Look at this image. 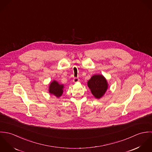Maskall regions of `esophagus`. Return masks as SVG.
Masks as SVG:
<instances>
[{"label":"esophagus","mask_w":152,"mask_h":152,"mask_svg":"<svg viewBox=\"0 0 152 152\" xmlns=\"http://www.w3.org/2000/svg\"><path fill=\"white\" fill-rule=\"evenodd\" d=\"M80 81V80H79V78H78V77H75L74 79H73V81L74 82V83H77V82H78Z\"/></svg>","instance_id":"obj_1"}]
</instances>
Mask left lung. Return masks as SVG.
Instances as JSON below:
<instances>
[{"mask_svg":"<svg viewBox=\"0 0 152 152\" xmlns=\"http://www.w3.org/2000/svg\"><path fill=\"white\" fill-rule=\"evenodd\" d=\"M88 86L94 96L98 99L104 95L108 89L107 80L102 75H93L88 81Z\"/></svg>","mask_w":152,"mask_h":152,"instance_id":"1","label":"left lung"}]
</instances>
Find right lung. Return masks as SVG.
I'll return each instance as SVG.
<instances>
[{
    "label": "right lung",
    "instance_id": "obj_1",
    "mask_svg": "<svg viewBox=\"0 0 152 152\" xmlns=\"http://www.w3.org/2000/svg\"><path fill=\"white\" fill-rule=\"evenodd\" d=\"M63 85H60L57 81H54L50 85L49 92L56 96L60 97L63 92Z\"/></svg>",
    "mask_w": 152,
    "mask_h": 152
}]
</instances>
